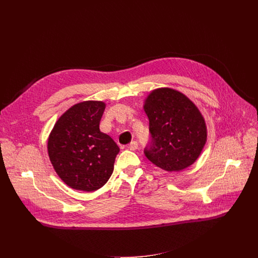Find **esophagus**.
Segmentation results:
<instances>
[{
  "mask_svg": "<svg viewBox=\"0 0 258 258\" xmlns=\"http://www.w3.org/2000/svg\"><path fill=\"white\" fill-rule=\"evenodd\" d=\"M126 147L128 148V150H131V151L137 150V148H138V142L137 141H132L130 144H127Z\"/></svg>",
  "mask_w": 258,
  "mask_h": 258,
  "instance_id": "obj_1",
  "label": "esophagus"
}]
</instances>
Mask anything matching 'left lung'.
I'll use <instances>...</instances> for the list:
<instances>
[{
	"label": "left lung",
	"instance_id": "left-lung-1",
	"mask_svg": "<svg viewBox=\"0 0 258 258\" xmlns=\"http://www.w3.org/2000/svg\"><path fill=\"white\" fill-rule=\"evenodd\" d=\"M144 111L150 120L151 139L146 158L167 171L190 166L207 139V130L198 107L184 94L168 88L153 91Z\"/></svg>",
	"mask_w": 258,
	"mask_h": 258
}]
</instances>
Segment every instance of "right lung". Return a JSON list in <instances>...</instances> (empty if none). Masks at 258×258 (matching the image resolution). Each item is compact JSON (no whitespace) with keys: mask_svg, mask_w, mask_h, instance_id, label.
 Returning a JSON list of instances; mask_svg holds the SVG:
<instances>
[{"mask_svg":"<svg viewBox=\"0 0 258 258\" xmlns=\"http://www.w3.org/2000/svg\"><path fill=\"white\" fill-rule=\"evenodd\" d=\"M105 104L85 101L70 107L54 125L48 154L59 178L73 189L94 191L113 173L119 147L99 130Z\"/></svg>","mask_w":258,"mask_h":258,"instance_id":"obj_1","label":"right lung"}]
</instances>
